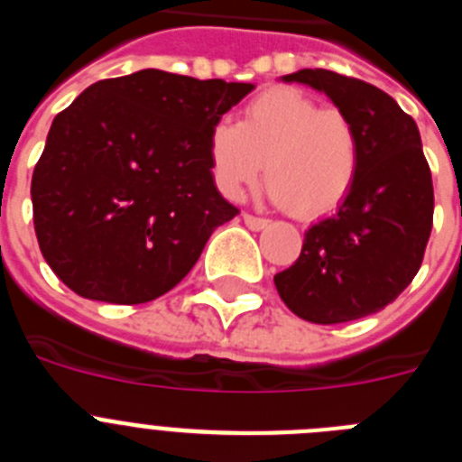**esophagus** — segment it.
<instances>
[{
  "instance_id": "1",
  "label": "esophagus",
  "mask_w": 462,
  "mask_h": 462,
  "mask_svg": "<svg viewBox=\"0 0 462 462\" xmlns=\"http://www.w3.org/2000/svg\"><path fill=\"white\" fill-rule=\"evenodd\" d=\"M243 222L247 224V228H252V231H261V228L268 226L266 217H256L252 212H243Z\"/></svg>"
}]
</instances>
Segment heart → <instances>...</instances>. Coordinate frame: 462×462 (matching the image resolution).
Wrapping results in <instances>:
<instances>
[{"label": "heart", "instance_id": "heart-1", "mask_svg": "<svg viewBox=\"0 0 462 462\" xmlns=\"http://www.w3.org/2000/svg\"><path fill=\"white\" fill-rule=\"evenodd\" d=\"M210 166L224 196H240L266 162L271 196L298 217L336 210L356 182L361 136L336 106L321 108L293 88H275L245 106L240 122L212 126Z\"/></svg>", "mask_w": 462, "mask_h": 462}]
</instances>
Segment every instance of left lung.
Instances as JSON below:
<instances>
[{"label":"left lung","instance_id":"8db88e82","mask_svg":"<svg viewBox=\"0 0 462 462\" xmlns=\"http://www.w3.org/2000/svg\"><path fill=\"white\" fill-rule=\"evenodd\" d=\"M296 80L328 94L361 136L356 182L336 215L305 231L293 266L275 275L280 298L312 324H345L393 303L421 268L432 228V175L419 126L389 94L328 69Z\"/></svg>","mask_w":462,"mask_h":462}]
</instances>
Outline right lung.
<instances>
[{
	"label": "right lung",
	"instance_id": "add662e5",
	"mask_svg": "<svg viewBox=\"0 0 462 462\" xmlns=\"http://www.w3.org/2000/svg\"><path fill=\"white\" fill-rule=\"evenodd\" d=\"M252 89L143 69L89 85L57 113L32 206L41 254L71 291L150 303L194 268L240 212L215 187L208 141Z\"/></svg>",
	"mask_w": 462,
	"mask_h": 462
}]
</instances>
